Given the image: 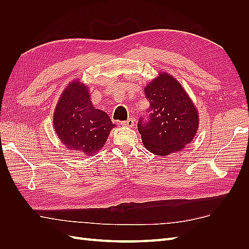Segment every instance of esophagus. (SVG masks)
Listing matches in <instances>:
<instances>
[{
  "mask_svg": "<svg viewBox=\"0 0 249 249\" xmlns=\"http://www.w3.org/2000/svg\"><path fill=\"white\" fill-rule=\"evenodd\" d=\"M134 123H135L134 118H129V119L124 120V122H122V123H120V124L124 125V126H129V127H132V126L134 125Z\"/></svg>",
  "mask_w": 249,
  "mask_h": 249,
  "instance_id": "esophagus-1",
  "label": "esophagus"
}]
</instances>
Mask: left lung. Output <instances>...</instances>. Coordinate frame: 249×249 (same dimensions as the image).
I'll list each match as a JSON object with an SVG mask.
<instances>
[{
  "mask_svg": "<svg viewBox=\"0 0 249 249\" xmlns=\"http://www.w3.org/2000/svg\"><path fill=\"white\" fill-rule=\"evenodd\" d=\"M148 116L137 127L143 145L157 156L180 152L198 130V114L182 85L167 72H159L144 89Z\"/></svg>",
  "mask_w": 249,
  "mask_h": 249,
  "instance_id": "left-lung-1",
  "label": "left lung"
}]
</instances>
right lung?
I'll return each mask as SVG.
<instances>
[{
    "label": "right lung",
    "instance_id": "right-lung-1",
    "mask_svg": "<svg viewBox=\"0 0 249 249\" xmlns=\"http://www.w3.org/2000/svg\"><path fill=\"white\" fill-rule=\"evenodd\" d=\"M53 122L57 136L67 149L83 156L99 152L115 126L106 112L94 108L87 86L79 80L64 89Z\"/></svg>",
    "mask_w": 249,
    "mask_h": 249
}]
</instances>
